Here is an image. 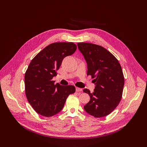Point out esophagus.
Masks as SVG:
<instances>
[{
	"instance_id": "1",
	"label": "esophagus",
	"mask_w": 147,
	"mask_h": 147,
	"mask_svg": "<svg viewBox=\"0 0 147 147\" xmlns=\"http://www.w3.org/2000/svg\"><path fill=\"white\" fill-rule=\"evenodd\" d=\"M76 91L77 92H81V91H82V89L76 87Z\"/></svg>"
}]
</instances>
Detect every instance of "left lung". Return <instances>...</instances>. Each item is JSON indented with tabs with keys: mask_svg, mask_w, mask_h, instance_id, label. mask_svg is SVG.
<instances>
[{
	"mask_svg": "<svg viewBox=\"0 0 147 147\" xmlns=\"http://www.w3.org/2000/svg\"><path fill=\"white\" fill-rule=\"evenodd\" d=\"M78 48L88 65L87 75H91L96 85L94 92L85 88L90 100L84 106L86 112L96 118L109 115L121 100L124 84L118 61L105 48L96 44L78 43Z\"/></svg>",
	"mask_w": 147,
	"mask_h": 147,
	"instance_id": "obj_1",
	"label": "left lung"
}]
</instances>
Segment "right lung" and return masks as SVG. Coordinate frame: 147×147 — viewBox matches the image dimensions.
Segmentation results:
<instances>
[{"label": "right lung", "instance_id": "right-lung-1", "mask_svg": "<svg viewBox=\"0 0 147 147\" xmlns=\"http://www.w3.org/2000/svg\"><path fill=\"white\" fill-rule=\"evenodd\" d=\"M76 50L73 42L53 43L31 61L24 76L25 92L37 113L45 117L54 116L63 109L69 95L75 92L74 86L55 84L52 80L64 57L73 55Z\"/></svg>", "mask_w": 147, "mask_h": 147}]
</instances>
